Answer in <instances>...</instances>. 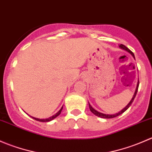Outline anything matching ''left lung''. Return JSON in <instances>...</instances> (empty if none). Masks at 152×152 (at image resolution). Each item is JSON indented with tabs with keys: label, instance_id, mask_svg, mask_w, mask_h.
<instances>
[{
	"label": "left lung",
	"instance_id": "obj_1",
	"mask_svg": "<svg viewBox=\"0 0 152 152\" xmlns=\"http://www.w3.org/2000/svg\"><path fill=\"white\" fill-rule=\"evenodd\" d=\"M119 46H120L121 48L124 49V50H127V51H128V52H129V53H131V54L132 55V56H134V53H133L132 52L131 50H130L128 48H127V47H126L125 45H123V44H121V45H119ZM138 87H139V81H138V82H137V87H136L135 92H134V96H133V97H132V100L130 101V102H129V103L128 104V105H127L126 107H124V108L123 109V110H122L121 111H120V112H119L118 113H116V114H115V115H106V114H103V113H99V112L96 111V110H94V109H93V107H91V105H90V104H89V107H90V111H91L92 113H93V114L95 115L98 116V117L102 118H115V117H117V116L120 115L121 114H122V113H124V112H125L126 110L127 109H128L129 107L130 106L132 105V102H133V101H134V98H135V96H136V94H137V90H138Z\"/></svg>",
	"mask_w": 152,
	"mask_h": 152
}]
</instances>
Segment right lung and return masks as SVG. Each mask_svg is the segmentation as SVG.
Listing matches in <instances>:
<instances>
[{
    "instance_id": "1",
    "label": "right lung",
    "mask_w": 152,
    "mask_h": 152,
    "mask_svg": "<svg viewBox=\"0 0 152 152\" xmlns=\"http://www.w3.org/2000/svg\"><path fill=\"white\" fill-rule=\"evenodd\" d=\"M62 107H63V106H62ZM62 107L60 109V110H59V111L57 113H56V114H55L54 115L51 116V117L48 118H46V119H39V118H33V117H32V118H33L34 119H35V120H36V121H41V122H48V121H52V120H53V119H54L55 118H56L58 115H60L61 112H62Z\"/></svg>"
}]
</instances>
